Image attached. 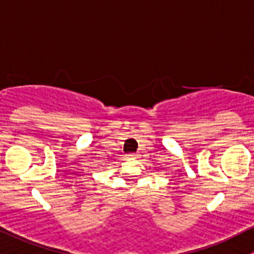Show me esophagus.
I'll return each mask as SVG.
<instances>
[{
	"mask_svg": "<svg viewBox=\"0 0 254 254\" xmlns=\"http://www.w3.org/2000/svg\"><path fill=\"white\" fill-rule=\"evenodd\" d=\"M139 153H130V155H127V157L131 158V160H136V158H139Z\"/></svg>",
	"mask_w": 254,
	"mask_h": 254,
	"instance_id": "obj_1",
	"label": "esophagus"
}]
</instances>
